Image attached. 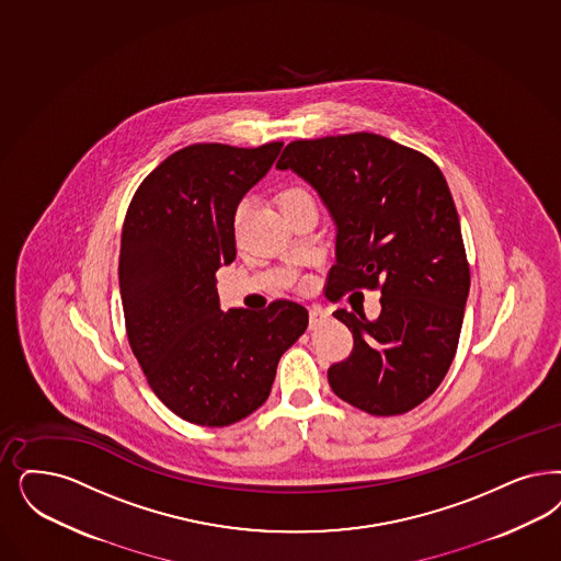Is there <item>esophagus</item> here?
Returning <instances> with one entry per match:
<instances>
[{"label":"esophagus","instance_id":"1","mask_svg":"<svg viewBox=\"0 0 561 561\" xmlns=\"http://www.w3.org/2000/svg\"><path fill=\"white\" fill-rule=\"evenodd\" d=\"M329 312L321 309H310L309 312V328L317 329L323 321H328Z\"/></svg>","mask_w":561,"mask_h":561}]
</instances>
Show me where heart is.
Listing matches in <instances>:
<instances>
[{
    "label": "heart",
    "instance_id": "heart-1",
    "mask_svg": "<svg viewBox=\"0 0 561 561\" xmlns=\"http://www.w3.org/2000/svg\"><path fill=\"white\" fill-rule=\"evenodd\" d=\"M305 191H300V188H288V191H284V193H282V196H279V205H284V203H288V201H291V198H298V196H305ZM242 209H244V207H240V209H238V213H236V215H238V217H240V213H242Z\"/></svg>",
    "mask_w": 561,
    "mask_h": 561
}]
</instances>
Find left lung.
I'll return each mask as SVG.
<instances>
[{
  "mask_svg": "<svg viewBox=\"0 0 561 561\" xmlns=\"http://www.w3.org/2000/svg\"><path fill=\"white\" fill-rule=\"evenodd\" d=\"M277 170L307 180L335 221L329 298L381 290L375 321L333 312L354 335L348 358L329 367L333 393L375 416L423 404L456 356L470 290L460 219L442 170L373 133L294 140Z\"/></svg>",
  "mask_w": 561,
  "mask_h": 561,
  "instance_id": "obj_1",
  "label": "left lung"
}]
</instances>
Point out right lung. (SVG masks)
Here are the masks:
<instances>
[{"label": "right lung", "mask_w": 561, "mask_h": 561, "mask_svg": "<svg viewBox=\"0 0 561 561\" xmlns=\"http://www.w3.org/2000/svg\"><path fill=\"white\" fill-rule=\"evenodd\" d=\"M282 147H184L126 211L117 277L128 342L154 396L194 425H232L263 407L282 354L309 325L291 300L224 312L215 288V271L236 259L238 203Z\"/></svg>", "instance_id": "right-lung-1"}]
</instances>
